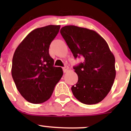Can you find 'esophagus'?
Returning <instances> with one entry per match:
<instances>
[{
  "mask_svg": "<svg viewBox=\"0 0 131 131\" xmlns=\"http://www.w3.org/2000/svg\"><path fill=\"white\" fill-rule=\"evenodd\" d=\"M68 71V67H67V66H66V67H64V68H63V72H64V73H67Z\"/></svg>",
  "mask_w": 131,
  "mask_h": 131,
  "instance_id": "34e87169",
  "label": "esophagus"
}]
</instances>
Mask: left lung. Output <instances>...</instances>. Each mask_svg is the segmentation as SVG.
Wrapping results in <instances>:
<instances>
[{"label":"left lung","mask_w":131,"mask_h":131,"mask_svg":"<svg viewBox=\"0 0 131 131\" xmlns=\"http://www.w3.org/2000/svg\"><path fill=\"white\" fill-rule=\"evenodd\" d=\"M60 33L74 58H84L83 63L73 67L78 82L72 87L73 94L85 105L98 103L114 82V55L105 39L94 30L68 25L63 26Z\"/></svg>","instance_id":"8db88e82"}]
</instances>
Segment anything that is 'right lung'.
Returning <instances> with one entry per match:
<instances>
[{
  "label": "right lung",
  "instance_id": "obj_1",
  "mask_svg": "<svg viewBox=\"0 0 131 131\" xmlns=\"http://www.w3.org/2000/svg\"><path fill=\"white\" fill-rule=\"evenodd\" d=\"M60 25H48L31 31L19 43L13 58L11 73L17 89L28 102L39 104L51 97L63 76L54 67L49 48Z\"/></svg>",
  "mask_w": 131,
  "mask_h": 131
}]
</instances>
